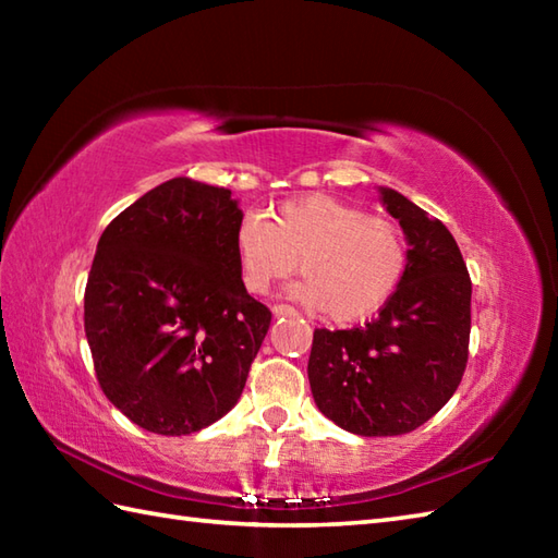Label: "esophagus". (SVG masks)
I'll return each instance as SVG.
<instances>
[{
	"label": "esophagus",
	"mask_w": 558,
	"mask_h": 558,
	"mask_svg": "<svg viewBox=\"0 0 558 558\" xmlns=\"http://www.w3.org/2000/svg\"><path fill=\"white\" fill-rule=\"evenodd\" d=\"M270 312H272V316H290V314H294V310H292V306H288V304H272Z\"/></svg>",
	"instance_id": "esophagus-1"
}]
</instances>
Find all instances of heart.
Here are the masks:
<instances>
[{"instance_id": "heart-1", "label": "heart", "mask_w": 558, "mask_h": 558, "mask_svg": "<svg viewBox=\"0 0 558 558\" xmlns=\"http://www.w3.org/2000/svg\"><path fill=\"white\" fill-rule=\"evenodd\" d=\"M234 254L244 288L254 294L300 266L304 280L290 294L338 324L374 314L408 266L405 234L393 220L366 216L333 196L286 201L272 220L246 213L236 222Z\"/></svg>"}]
</instances>
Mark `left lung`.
<instances>
[{"label": "left lung", "mask_w": 558, "mask_h": 558, "mask_svg": "<svg viewBox=\"0 0 558 558\" xmlns=\"http://www.w3.org/2000/svg\"><path fill=\"white\" fill-rule=\"evenodd\" d=\"M378 201L408 240V266L372 324L318 328L310 354L316 408L357 436H400L441 410L465 372L472 282L446 225L396 189Z\"/></svg>", "instance_id": "obj_1"}]
</instances>
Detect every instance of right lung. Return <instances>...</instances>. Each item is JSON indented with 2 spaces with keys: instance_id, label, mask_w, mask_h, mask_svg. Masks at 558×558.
Masks as SVG:
<instances>
[{
  "instance_id": "right-lung-1",
  "label": "right lung",
  "mask_w": 558,
  "mask_h": 558,
  "mask_svg": "<svg viewBox=\"0 0 558 558\" xmlns=\"http://www.w3.org/2000/svg\"><path fill=\"white\" fill-rule=\"evenodd\" d=\"M230 189L174 177L105 228L83 324L102 393L146 432L184 436L240 400L270 312L234 254Z\"/></svg>"
}]
</instances>
